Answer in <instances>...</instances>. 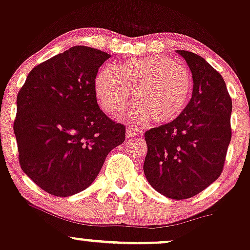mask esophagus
<instances>
[{
    "instance_id": "1",
    "label": "esophagus",
    "mask_w": 250,
    "mask_h": 250,
    "mask_svg": "<svg viewBox=\"0 0 250 250\" xmlns=\"http://www.w3.org/2000/svg\"><path fill=\"white\" fill-rule=\"evenodd\" d=\"M139 134V130H136L135 128L133 127H129L127 130H125V136H127V139H132L134 136H136Z\"/></svg>"
}]
</instances>
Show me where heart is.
Masks as SVG:
<instances>
[{"label": "heart", "instance_id": "heart-1", "mask_svg": "<svg viewBox=\"0 0 250 250\" xmlns=\"http://www.w3.org/2000/svg\"><path fill=\"white\" fill-rule=\"evenodd\" d=\"M96 96L106 112L121 111L132 97L136 103L128 116L135 122L152 118L163 125L176 120L187 107L193 79L185 67L169 57L153 56L104 67L94 81Z\"/></svg>", "mask_w": 250, "mask_h": 250}]
</instances>
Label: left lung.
<instances>
[{"label":"left lung","mask_w":250,"mask_h":250,"mask_svg":"<svg viewBox=\"0 0 250 250\" xmlns=\"http://www.w3.org/2000/svg\"><path fill=\"white\" fill-rule=\"evenodd\" d=\"M193 77L185 111L147 130L144 172L157 191L173 200L191 198L214 182L231 140L232 102L222 75L194 52L177 50Z\"/></svg>","instance_id":"obj_1"}]
</instances>
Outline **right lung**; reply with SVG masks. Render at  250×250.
<instances>
[{
    "mask_svg": "<svg viewBox=\"0 0 250 250\" xmlns=\"http://www.w3.org/2000/svg\"><path fill=\"white\" fill-rule=\"evenodd\" d=\"M109 57L90 46H73L33 68L18 93L20 167L51 195L85 190L109 152L125 141V125L97 103L94 81Z\"/></svg>",
    "mask_w": 250,
    "mask_h": 250,
    "instance_id": "right-lung-1",
    "label": "right lung"
}]
</instances>
